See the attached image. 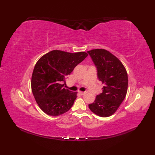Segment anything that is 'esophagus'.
<instances>
[{
	"mask_svg": "<svg viewBox=\"0 0 155 155\" xmlns=\"http://www.w3.org/2000/svg\"><path fill=\"white\" fill-rule=\"evenodd\" d=\"M78 93H79L80 94H81V95H83V94H84V92H82V91H78Z\"/></svg>",
	"mask_w": 155,
	"mask_h": 155,
	"instance_id": "1",
	"label": "esophagus"
}]
</instances>
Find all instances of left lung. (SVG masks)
I'll return each mask as SVG.
<instances>
[{
    "instance_id": "obj_1",
    "label": "left lung",
    "mask_w": 155,
    "mask_h": 155,
    "mask_svg": "<svg viewBox=\"0 0 155 155\" xmlns=\"http://www.w3.org/2000/svg\"><path fill=\"white\" fill-rule=\"evenodd\" d=\"M97 68L98 80L104 84L103 93L97 95L90 110L101 117L114 114L123 103L127 93L128 75L123 63L104 49L87 52Z\"/></svg>"
}]
</instances>
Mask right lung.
<instances>
[{
	"mask_svg": "<svg viewBox=\"0 0 155 155\" xmlns=\"http://www.w3.org/2000/svg\"><path fill=\"white\" fill-rule=\"evenodd\" d=\"M87 56L84 52L70 53L54 50L38 61L32 72L31 88L44 113L57 117L71 109L77 93L63 87L65 78Z\"/></svg>",
	"mask_w": 155,
	"mask_h": 155,
	"instance_id": "right-lung-1",
	"label": "right lung"
}]
</instances>
